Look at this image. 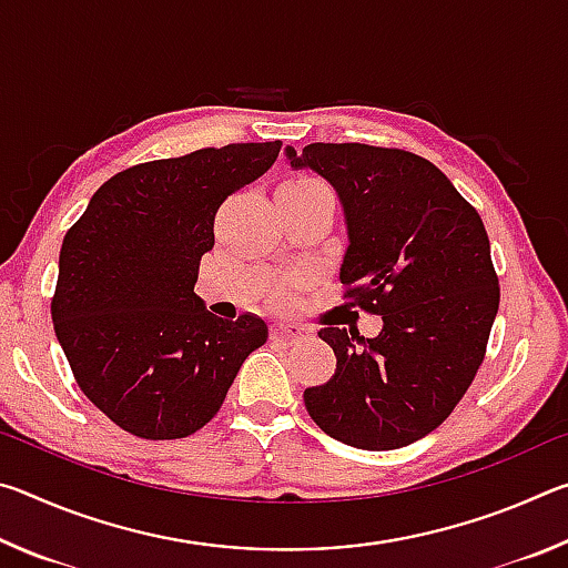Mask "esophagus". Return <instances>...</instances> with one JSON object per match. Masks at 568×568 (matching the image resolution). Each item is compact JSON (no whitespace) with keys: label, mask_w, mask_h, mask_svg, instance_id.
Masks as SVG:
<instances>
[{"label":"esophagus","mask_w":568,"mask_h":568,"mask_svg":"<svg viewBox=\"0 0 568 568\" xmlns=\"http://www.w3.org/2000/svg\"><path fill=\"white\" fill-rule=\"evenodd\" d=\"M305 328L303 325H293V323H273L271 325V338L277 343H295L297 338H303Z\"/></svg>","instance_id":"obj_1"}]
</instances>
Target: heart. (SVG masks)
I'll return each mask as SVG.
<instances>
[{"label": "heart", "mask_w": 568, "mask_h": 568, "mask_svg": "<svg viewBox=\"0 0 568 568\" xmlns=\"http://www.w3.org/2000/svg\"><path fill=\"white\" fill-rule=\"evenodd\" d=\"M285 185L297 187V190H325L321 182L313 180V178H293V180H287Z\"/></svg>", "instance_id": "heart-1"}]
</instances>
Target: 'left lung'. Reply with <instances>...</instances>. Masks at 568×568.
<instances>
[{
    "label": "left lung",
    "instance_id": "8db88e82",
    "mask_svg": "<svg viewBox=\"0 0 568 568\" xmlns=\"http://www.w3.org/2000/svg\"><path fill=\"white\" fill-rule=\"evenodd\" d=\"M287 160L338 190L351 240L343 297L383 318L376 338L318 331L335 373L305 388V408L348 446H408L454 413L484 363L501 301L484 220L434 162L406 150L313 142L301 155L287 148Z\"/></svg>",
    "mask_w": 568,
    "mask_h": 568
}]
</instances>
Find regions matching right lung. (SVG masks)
<instances>
[{
  "label": "right lung",
  "mask_w": 568,
  "mask_h": 568,
  "mask_svg": "<svg viewBox=\"0 0 568 568\" xmlns=\"http://www.w3.org/2000/svg\"><path fill=\"white\" fill-rule=\"evenodd\" d=\"M281 148L233 142L132 165L67 230L52 295L57 341L80 390L128 434L192 436L267 341L263 318H217L195 283L220 205L261 178Z\"/></svg>",
  "instance_id": "obj_1"
}]
</instances>
